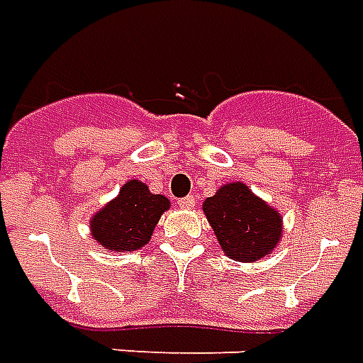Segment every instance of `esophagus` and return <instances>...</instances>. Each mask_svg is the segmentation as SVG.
Here are the masks:
<instances>
[{"label": "esophagus", "instance_id": "1", "mask_svg": "<svg viewBox=\"0 0 363 363\" xmlns=\"http://www.w3.org/2000/svg\"><path fill=\"white\" fill-rule=\"evenodd\" d=\"M195 203H197V201H195V197H193V195H187V197L179 199L178 206L179 208H193V206H195Z\"/></svg>", "mask_w": 363, "mask_h": 363}]
</instances>
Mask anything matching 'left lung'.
Returning <instances> with one entry per match:
<instances>
[{"label":"left lung","mask_w":363,"mask_h":363,"mask_svg":"<svg viewBox=\"0 0 363 363\" xmlns=\"http://www.w3.org/2000/svg\"><path fill=\"white\" fill-rule=\"evenodd\" d=\"M203 211L225 256L237 262L260 260L281 239V214L241 182L222 185Z\"/></svg>","instance_id":"obj_1"}]
</instances>
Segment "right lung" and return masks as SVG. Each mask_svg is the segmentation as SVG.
Segmentation results:
<instances>
[{
  "label": "right lung",
  "mask_w": 363,
  "mask_h": 363,
  "mask_svg": "<svg viewBox=\"0 0 363 363\" xmlns=\"http://www.w3.org/2000/svg\"><path fill=\"white\" fill-rule=\"evenodd\" d=\"M170 208L164 195H152L143 182L130 179L89 220L91 237L107 250L132 252L149 243L155 225Z\"/></svg>",
  "instance_id": "1"
}]
</instances>
